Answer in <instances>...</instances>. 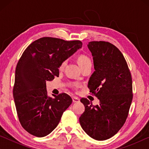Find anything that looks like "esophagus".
Returning <instances> with one entry per match:
<instances>
[{"label":"esophagus","mask_w":149,"mask_h":149,"mask_svg":"<svg viewBox=\"0 0 149 149\" xmlns=\"http://www.w3.org/2000/svg\"><path fill=\"white\" fill-rule=\"evenodd\" d=\"M72 101H73V102L75 103V102H79L80 100H79V99H78L77 97H72Z\"/></svg>","instance_id":"esophagus-1"}]
</instances>
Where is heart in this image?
<instances>
[{
    "label": "heart",
    "mask_w": 149,
    "mask_h": 149,
    "mask_svg": "<svg viewBox=\"0 0 149 149\" xmlns=\"http://www.w3.org/2000/svg\"><path fill=\"white\" fill-rule=\"evenodd\" d=\"M77 61H78V64H79V66L81 67V68L88 64H92L91 59L87 56H86V55H84V54H81L80 56H79V57H78L77 58ZM66 63H67V60H65L64 61H62L60 65L59 68L60 69L64 68L65 64H66Z\"/></svg>",
    "instance_id": "1"
}]
</instances>
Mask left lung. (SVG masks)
I'll return each instance as SVG.
<instances>
[{
    "instance_id": "1",
    "label": "left lung",
    "mask_w": 149,
    "mask_h": 149,
    "mask_svg": "<svg viewBox=\"0 0 149 149\" xmlns=\"http://www.w3.org/2000/svg\"><path fill=\"white\" fill-rule=\"evenodd\" d=\"M87 47L95 70L88 88L100 102L93 106L87 99L80 100L85 112L79 123L91 137L104 141L116 134L127 119L133 99L132 78L124 56L114 45L91 41Z\"/></svg>"
}]
</instances>
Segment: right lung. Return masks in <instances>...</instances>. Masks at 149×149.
Returning <instances> with one entry per match:
<instances>
[{"label": "right lung", "instance_id": "right-lung-1", "mask_svg": "<svg viewBox=\"0 0 149 149\" xmlns=\"http://www.w3.org/2000/svg\"><path fill=\"white\" fill-rule=\"evenodd\" d=\"M81 47L78 40L45 37L24 50L16 65L13 96L19 122L30 134L38 137L49 135L72 104L66 93L49 97L46 82L58 77L61 62Z\"/></svg>", "mask_w": 149, "mask_h": 149}]
</instances>
